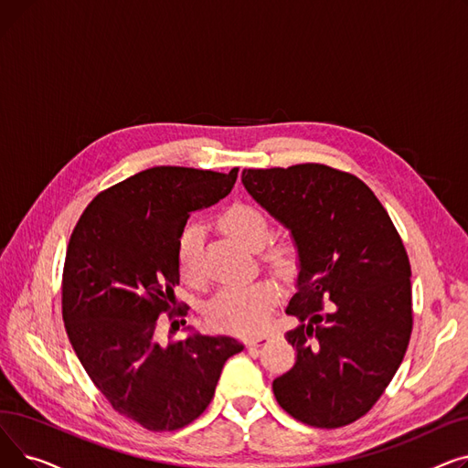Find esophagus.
<instances>
[{"label":"esophagus","instance_id":"1","mask_svg":"<svg viewBox=\"0 0 468 468\" xmlns=\"http://www.w3.org/2000/svg\"><path fill=\"white\" fill-rule=\"evenodd\" d=\"M269 337H271V334H260V335H256V337L247 339V346H250V347H258V346H261L263 341H267Z\"/></svg>","mask_w":468,"mask_h":468}]
</instances>
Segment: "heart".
<instances>
[{"mask_svg":"<svg viewBox=\"0 0 468 468\" xmlns=\"http://www.w3.org/2000/svg\"><path fill=\"white\" fill-rule=\"evenodd\" d=\"M219 226L247 247H261L269 237L267 218L250 205H233L219 218ZM203 228L191 224L184 229L178 240V271L189 284L203 282L201 269ZM281 273H290L298 263V250L292 242H277L265 252ZM279 300V290L269 281L250 284H237L221 288L205 307L207 323L218 330L231 334H258L269 323V316Z\"/></svg>","mask_w":468,"mask_h":468,"instance_id":"obj_1","label":"heart"}]
</instances>
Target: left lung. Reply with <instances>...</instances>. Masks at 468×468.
<instances>
[{"label":"left lung","mask_w":468,"mask_h":468,"mask_svg":"<svg viewBox=\"0 0 468 468\" xmlns=\"http://www.w3.org/2000/svg\"><path fill=\"white\" fill-rule=\"evenodd\" d=\"M242 186L292 233L300 273L284 334L296 364L273 381L293 420L349 425L372 410L406 355L411 269L402 239L374 191L326 165L244 168Z\"/></svg>","instance_id":"1"}]
</instances>
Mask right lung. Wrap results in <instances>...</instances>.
I'll list each match as a JSON object with an SVG mask.
<instances>
[{
	"label": "right lung",
	"instance_id": "1",
	"mask_svg": "<svg viewBox=\"0 0 468 468\" xmlns=\"http://www.w3.org/2000/svg\"><path fill=\"white\" fill-rule=\"evenodd\" d=\"M228 175L154 166L98 193L68 242L62 318L85 372L115 411L147 431H176L210 404L229 335L189 334L161 343L159 314L175 313L178 240L191 212L233 189ZM189 330V328H187Z\"/></svg>",
	"mask_w": 468,
	"mask_h": 468
}]
</instances>
